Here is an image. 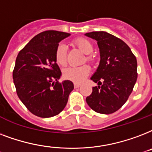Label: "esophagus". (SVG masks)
Returning a JSON list of instances; mask_svg holds the SVG:
<instances>
[{
  "instance_id": "esophagus-1",
  "label": "esophagus",
  "mask_w": 152,
  "mask_h": 152,
  "mask_svg": "<svg viewBox=\"0 0 152 152\" xmlns=\"http://www.w3.org/2000/svg\"><path fill=\"white\" fill-rule=\"evenodd\" d=\"M74 86H75V89H77V88H79V87L81 86V85L77 84V83H75V84H74Z\"/></svg>"
}]
</instances>
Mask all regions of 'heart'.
Here are the masks:
<instances>
[{
    "label": "heart",
    "mask_w": 152,
    "mask_h": 152,
    "mask_svg": "<svg viewBox=\"0 0 152 152\" xmlns=\"http://www.w3.org/2000/svg\"><path fill=\"white\" fill-rule=\"evenodd\" d=\"M74 44L79 48L85 54H90L93 51V45L91 42L86 38H77L74 41ZM55 58L56 63L59 66H65L67 63L66 59V47L63 43L58 44L55 49ZM92 56L87 55L86 61L91 62ZM90 69L89 66L84 65L77 67H69L63 70V77L66 80L71 81L75 83H81L89 75Z\"/></svg>",
    "instance_id": "obj_1"
}]
</instances>
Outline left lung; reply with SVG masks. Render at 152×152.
<instances>
[{
	"label": "left lung",
	"instance_id": "8db88e82",
	"mask_svg": "<svg viewBox=\"0 0 152 152\" xmlns=\"http://www.w3.org/2000/svg\"><path fill=\"white\" fill-rule=\"evenodd\" d=\"M86 36L97 40L101 60L91 80L97 83L86 102L98 113H113L121 109L132 92L137 79V61L129 47L121 39L105 31Z\"/></svg>",
	"mask_w": 152,
	"mask_h": 152
}]
</instances>
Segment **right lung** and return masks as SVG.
<instances>
[{"label": "right lung", "mask_w": 152, "mask_h": 152, "mask_svg": "<svg viewBox=\"0 0 152 152\" xmlns=\"http://www.w3.org/2000/svg\"><path fill=\"white\" fill-rule=\"evenodd\" d=\"M70 34L49 30L36 35L19 52L12 77L19 98L31 113L48 118L59 114L74 84L58 82L61 70L55 53L60 41Z\"/></svg>", "instance_id": "add662e5"}]
</instances>
